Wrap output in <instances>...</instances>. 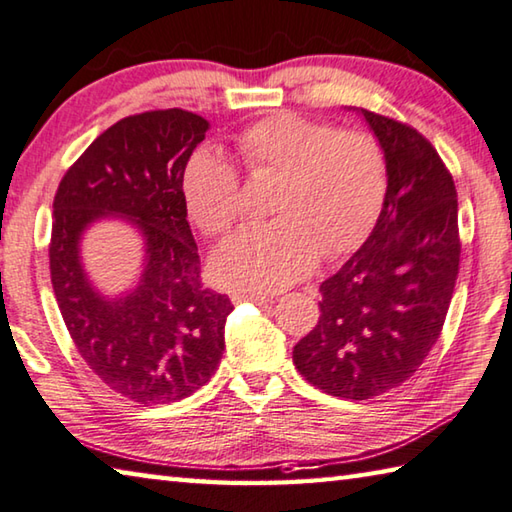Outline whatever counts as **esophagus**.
Here are the masks:
<instances>
[{
  "label": "esophagus",
  "instance_id": "34e87169",
  "mask_svg": "<svg viewBox=\"0 0 512 512\" xmlns=\"http://www.w3.org/2000/svg\"><path fill=\"white\" fill-rule=\"evenodd\" d=\"M245 301H249V303H267V301H272V297L270 294H233V303H245Z\"/></svg>",
  "mask_w": 512,
  "mask_h": 512
}]
</instances>
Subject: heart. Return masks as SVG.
<instances>
[{
  "instance_id": "obj_1",
  "label": "heart",
  "mask_w": 512,
  "mask_h": 512,
  "mask_svg": "<svg viewBox=\"0 0 512 512\" xmlns=\"http://www.w3.org/2000/svg\"><path fill=\"white\" fill-rule=\"evenodd\" d=\"M236 143L249 173H279V184L270 202L276 218L240 229L215 249L211 274L224 288H288L312 272L321 251L344 256L369 238L389 191L387 157L373 134L276 112L247 125ZM182 191L206 236H222L240 218V173L220 152H195Z\"/></svg>"
}]
</instances>
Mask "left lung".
<instances>
[{"instance_id": "obj_1", "label": "left lung", "mask_w": 512, "mask_h": 512, "mask_svg": "<svg viewBox=\"0 0 512 512\" xmlns=\"http://www.w3.org/2000/svg\"><path fill=\"white\" fill-rule=\"evenodd\" d=\"M387 157L378 224L321 283L319 321L292 360L330 396L369 400L418 371L441 335L461 261L452 173L411 125L362 110Z\"/></svg>"}]
</instances>
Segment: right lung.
Masks as SVG:
<instances>
[{
	"mask_svg": "<svg viewBox=\"0 0 512 512\" xmlns=\"http://www.w3.org/2000/svg\"><path fill=\"white\" fill-rule=\"evenodd\" d=\"M209 123L170 107L125 116L89 143L53 197L51 285L80 357L119 396L166 405L202 389L218 369L227 294L204 288L186 220L182 177ZM123 214L147 236L137 291L105 300L79 267L87 223Z\"/></svg>",
	"mask_w": 512,
	"mask_h": 512,
	"instance_id": "right-lung-1",
	"label": "right lung"
}]
</instances>
